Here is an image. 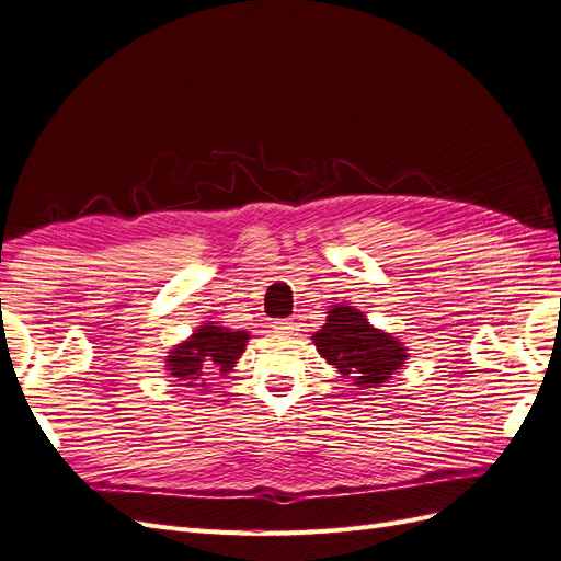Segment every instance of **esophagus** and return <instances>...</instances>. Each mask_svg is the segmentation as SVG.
Here are the masks:
<instances>
[{
  "label": "esophagus",
  "instance_id": "obj_1",
  "mask_svg": "<svg viewBox=\"0 0 561 561\" xmlns=\"http://www.w3.org/2000/svg\"><path fill=\"white\" fill-rule=\"evenodd\" d=\"M272 329H275V332H279V334H294V332H298V324L291 318H284V320L272 322Z\"/></svg>",
  "mask_w": 561,
  "mask_h": 561
}]
</instances>
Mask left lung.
I'll return each mask as SVG.
<instances>
[{
  "instance_id": "left-lung-1",
  "label": "left lung",
  "mask_w": 561,
  "mask_h": 561,
  "mask_svg": "<svg viewBox=\"0 0 561 561\" xmlns=\"http://www.w3.org/2000/svg\"><path fill=\"white\" fill-rule=\"evenodd\" d=\"M312 341L329 365L365 389L391 379L408 357L403 343L371 327L365 314L351 306L329 310L327 324L314 332Z\"/></svg>"
}]
</instances>
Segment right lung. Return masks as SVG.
<instances>
[{"instance_id":"1","label":"right lung","mask_w":561,"mask_h":561,"mask_svg":"<svg viewBox=\"0 0 561 561\" xmlns=\"http://www.w3.org/2000/svg\"><path fill=\"white\" fill-rule=\"evenodd\" d=\"M247 341V332H232V329L208 322L196 329V334H192L190 341H184L178 348L170 351V377L186 381V386H198L194 381H201L210 375H225L239 360Z\"/></svg>"}]
</instances>
